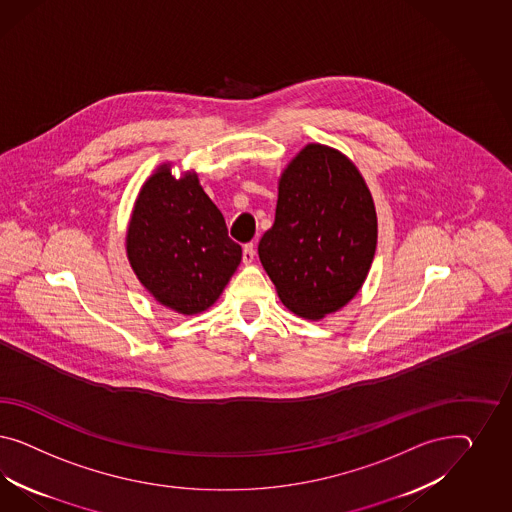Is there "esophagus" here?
Here are the masks:
<instances>
[{
    "label": "esophagus",
    "instance_id": "1",
    "mask_svg": "<svg viewBox=\"0 0 512 512\" xmlns=\"http://www.w3.org/2000/svg\"><path fill=\"white\" fill-rule=\"evenodd\" d=\"M253 259H255V246L253 244H246L244 246V253H242V261L246 264H251Z\"/></svg>",
    "mask_w": 512,
    "mask_h": 512
}]
</instances>
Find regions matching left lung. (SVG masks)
Listing matches in <instances>:
<instances>
[{"label": "left lung", "instance_id": "left-lung-1", "mask_svg": "<svg viewBox=\"0 0 512 512\" xmlns=\"http://www.w3.org/2000/svg\"><path fill=\"white\" fill-rule=\"evenodd\" d=\"M377 246L372 193L355 163L308 144L281 172L276 219L259 259L279 300L304 319H323L357 295Z\"/></svg>", "mask_w": 512, "mask_h": 512}]
</instances>
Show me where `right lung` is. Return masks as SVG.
Wrapping results in <instances>:
<instances>
[{
    "label": "right lung",
    "mask_w": 512,
    "mask_h": 512,
    "mask_svg": "<svg viewBox=\"0 0 512 512\" xmlns=\"http://www.w3.org/2000/svg\"><path fill=\"white\" fill-rule=\"evenodd\" d=\"M125 249L148 293L184 315L208 310L242 261L199 176L174 178L171 165H161L140 189Z\"/></svg>",
    "instance_id": "obj_1"
}]
</instances>
